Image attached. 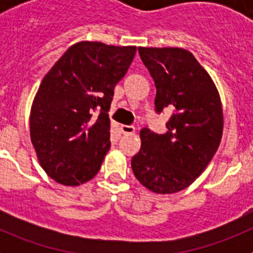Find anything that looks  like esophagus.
<instances>
[{
	"label": "esophagus",
	"mask_w": 253,
	"mask_h": 253,
	"mask_svg": "<svg viewBox=\"0 0 253 253\" xmlns=\"http://www.w3.org/2000/svg\"><path fill=\"white\" fill-rule=\"evenodd\" d=\"M120 131L126 135V134H133L135 131V128L131 125H120Z\"/></svg>",
	"instance_id": "1"
}]
</instances>
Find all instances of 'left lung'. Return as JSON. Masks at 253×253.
Returning <instances> with one entry per match:
<instances>
[{
  "label": "left lung",
  "instance_id": "left-lung-1",
  "mask_svg": "<svg viewBox=\"0 0 253 253\" xmlns=\"http://www.w3.org/2000/svg\"><path fill=\"white\" fill-rule=\"evenodd\" d=\"M157 95L156 111H172L165 134L143 128L131 169L154 194L186 189L202 175L218 151L224 128L215 84L191 53L182 48L139 46Z\"/></svg>",
  "mask_w": 253,
  "mask_h": 253
}]
</instances>
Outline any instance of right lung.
Instances as JSON below:
<instances>
[{
	"label": "right lung",
	"instance_id": "add662e5",
	"mask_svg": "<svg viewBox=\"0 0 253 253\" xmlns=\"http://www.w3.org/2000/svg\"><path fill=\"white\" fill-rule=\"evenodd\" d=\"M137 46L101 42L73 44L40 84L30 110V139L46 175L78 186L99 172L110 149L109 110L114 87Z\"/></svg>",
	"mask_w": 253,
	"mask_h": 253
}]
</instances>
